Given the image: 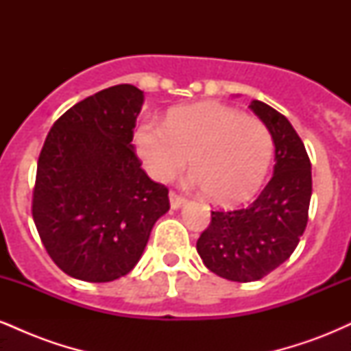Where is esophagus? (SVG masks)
Segmentation results:
<instances>
[{
	"label": "esophagus",
	"instance_id": "1",
	"mask_svg": "<svg viewBox=\"0 0 351 351\" xmlns=\"http://www.w3.org/2000/svg\"><path fill=\"white\" fill-rule=\"evenodd\" d=\"M184 201H186V199H184L181 195H178V193L170 191V204H171L173 209H178V208L183 206Z\"/></svg>",
	"mask_w": 351,
	"mask_h": 351
}]
</instances>
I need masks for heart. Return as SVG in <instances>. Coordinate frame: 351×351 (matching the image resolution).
Here are the masks:
<instances>
[{"instance_id":"b5f03b06","label":"heart","mask_w":351,"mask_h":351,"mask_svg":"<svg viewBox=\"0 0 351 351\" xmlns=\"http://www.w3.org/2000/svg\"><path fill=\"white\" fill-rule=\"evenodd\" d=\"M135 143L147 171L160 181L173 178L191 156V181L219 204L251 198L274 155L263 120L217 102L175 108L165 123L145 120Z\"/></svg>"}]
</instances>
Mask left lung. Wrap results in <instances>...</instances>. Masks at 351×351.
I'll use <instances>...</instances> for the list:
<instances>
[{"mask_svg":"<svg viewBox=\"0 0 351 351\" xmlns=\"http://www.w3.org/2000/svg\"><path fill=\"white\" fill-rule=\"evenodd\" d=\"M249 107L272 135L274 175L247 206L211 211L196 243L209 271L234 282L263 279L291 257L307 228L312 196L310 158L291 122L261 100Z\"/></svg>","mask_w":351,"mask_h":351,"instance_id":"obj_1","label":"left lung"}]
</instances>
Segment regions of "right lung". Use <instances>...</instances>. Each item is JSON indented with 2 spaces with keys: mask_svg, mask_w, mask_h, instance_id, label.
Wrapping results in <instances>:
<instances>
[{
  "mask_svg": "<svg viewBox=\"0 0 351 351\" xmlns=\"http://www.w3.org/2000/svg\"><path fill=\"white\" fill-rule=\"evenodd\" d=\"M142 104L130 84L104 88L64 112L39 153L36 229L54 264L75 279L127 276L170 209L168 188L148 178L132 145Z\"/></svg>",
  "mask_w": 351,
  "mask_h": 351,
  "instance_id": "1",
  "label": "right lung"
}]
</instances>
